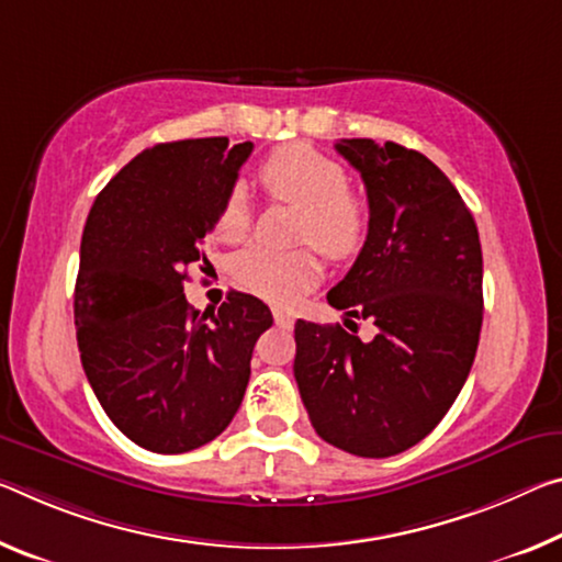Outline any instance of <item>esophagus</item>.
Instances as JSON below:
<instances>
[{"label": "esophagus", "instance_id": "34e87169", "mask_svg": "<svg viewBox=\"0 0 562 562\" xmlns=\"http://www.w3.org/2000/svg\"><path fill=\"white\" fill-rule=\"evenodd\" d=\"M274 323H278L280 327H292L295 325V317H292L290 313H284V310H274Z\"/></svg>", "mask_w": 562, "mask_h": 562}]
</instances>
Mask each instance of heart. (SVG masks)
Here are the masks:
<instances>
[{"instance_id": "heart-1", "label": "heart", "mask_w": 562, "mask_h": 562, "mask_svg": "<svg viewBox=\"0 0 562 562\" xmlns=\"http://www.w3.org/2000/svg\"><path fill=\"white\" fill-rule=\"evenodd\" d=\"M257 180L272 198L300 204V243H313L327 257L342 260L362 247L370 229V210L358 192L347 187L345 169L305 142H290L272 149L257 167ZM249 210L239 192L222 202L215 217V237L237 243L247 235ZM237 280L272 302H292L313 288L319 262L313 249L274 252L255 247L237 257Z\"/></svg>"}]
</instances>
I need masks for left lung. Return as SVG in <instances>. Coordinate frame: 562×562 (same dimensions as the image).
Masks as SVG:
<instances>
[{
  "label": "left lung",
  "mask_w": 562,
  "mask_h": 562,
  "mask_svg": "<svg viewBox=\"0 0 562 562\" xmlns=\"http://www.w3.org/2000/svg\"><path fill=\"white\" fill-rule=\"evenodd\" d=\"M335 149L362 177L370 229L327 302L372 319L378 335L362 342L342 325L297 319L295 380L319 438L390 458L430 435L465 385L483 325V249L460 192L425 155L372 139Z\"/></svg>",
  "instance_id": "8db88e82"
}]
</instances>
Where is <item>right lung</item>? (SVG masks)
Here are the masks:
<instances>
[{"instance_id": "obj_1", "label": "right lung", "mask_w": 562, "mask_h": 562, "mask_svg": "<svg viewBox=\"0 0 562 562\" xmlns=\"http://www.w3.org/2000/svg\"><path fill=\"white\" fill-rule=\"evenodd\" d=\"M252 142H162L124 165L89 210L75 325L85 375L110 420L139 448L177 456L233 423L262 300L229 292L200 315L184 300L187 267L207 262L204 235L237 182Z\"/></svg>"}]
</instances>
